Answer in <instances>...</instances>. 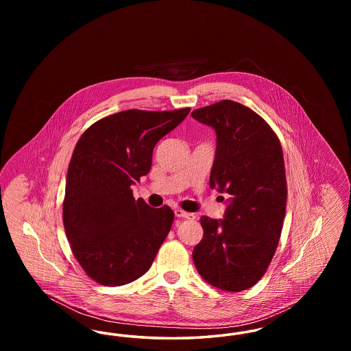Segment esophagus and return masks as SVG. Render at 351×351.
I'll list each match as a JSON object with an SVG mask.
<instances>
[{
  "label": "esophagus",
  "instance_id": "obj_1",
  "mask_svg": "<svg viewBox=\"0 0 351 351\" xmlns=\"http://www.w3.org/2000/svg\"><path fill=\"white\" fill-rule=\"evenodd\" d=\"M175 216L179 218H188V219H195V218H196V216H195L193 213L185 212V210H183V209H180V208L175 209Z\"/></svg>",
  "mask_w": 351,
  "mask_h": 351
}]
</instances>
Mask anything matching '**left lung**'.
Returning a JSON list of instances; mask_svg holds the SVG:
<instances>
[{"label":"left lung","instance_id":"1","mask_svg":"<svg viewBox=\"0 0 351 351\" xmlns=\"http://www.w3.org/2000/svg\"><path fill=\"white\" fill-rule=\"evenodd\" d=\"M215 129L210 188L230 195L223 219L202 216L204 237L192 252L205 282L239 292L258 283L283 229L287 180L278 135L250 108L222 100L191 114Z\"/></svg>","mask_w":351,"mask_h":351}]
</instances>
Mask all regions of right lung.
<instances>
[{"mask_svg": "<svg viewBox=\"0 0 351 351\" xmlns=\"http://www.w3.org/2000/svg\"><path fill=\"white\" fill-rule=\"evenodd\" d=\"M189 108L123 110L89 126L68 166L63 223L85 274L102 285L132 283L146 274L165 242L173 212L135 200L132 185L150 172L155 145Z\"/></svg>", "mask_w": 351, "mask_h": 351, "instance_id": "obj_1", "label": "right lung"}]
</instances>
